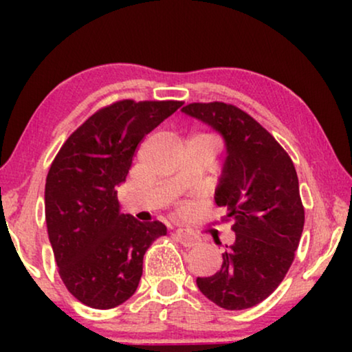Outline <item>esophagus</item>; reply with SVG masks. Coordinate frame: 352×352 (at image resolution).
Here are the masks:
<instances>
[{
	"label": "esophagus",
	"mask_w": 352,
	"mask_h": 352,
	"mask_svg": "<svg viewBox=\"0 0 352 352\" xmlns=\"http://www.w3.org/2000/svg\"><path fill=\"white\" fill-rule=\"evenodd\" d=\"M176 237L182 245H184V247H195V245L200 242V239L197 237L192 230L184 229V228L176 229Z\"/></svg>",
	"instance_id": "1"
}]
</instances>
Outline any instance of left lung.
<instances>
[{
  "mask_svg": "<svg viewBox=\"0 0 352 352\" xmlns=\"http://www.w3.org/2000/svg\"><path fill=\"white\" fill-rule=\"evenodd\" d=\"M181 112L223 138L226 158L214 201L232 219L235 234L219 271L197 277V287L224 309H248L280 285L300 245L305 208L296 170L280 144L243 110L210 102Z\"/></svg>",
  "mask_w": 352,
  "mask_h": 352,
  "instance_id": "obj_1",
  "label": "left lung"
}]
</instances>
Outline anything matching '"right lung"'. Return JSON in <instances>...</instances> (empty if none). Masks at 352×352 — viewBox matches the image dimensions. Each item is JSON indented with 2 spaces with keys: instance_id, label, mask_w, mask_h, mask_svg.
Listing matches in <instances>:
<instances>
[{
  "instance_id": "add662e5",
  "label": "right lung",
  "mask_w": 352,
  "mask_h": 352,
  "mask_svg": "<svg viewBox=\"0 0 352 352\" xmlns=\"http://www.w3.org/2000/svg\"><path fill=\"white\" fill-rule=\"evenodd\" d=\"M182 105L176 100H120L100 109L67 139L46 177L50 242L67 290L83 305L110 309L136 292L147 248L166 226L142 224L120 210L144 136Z\"/></svg>"
}]
</instances>
